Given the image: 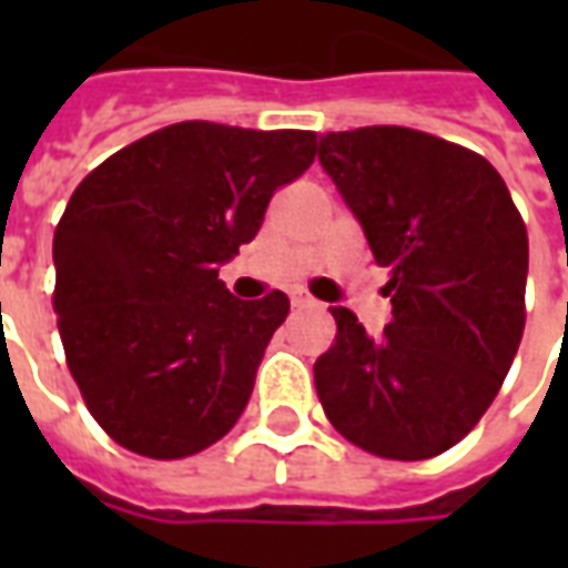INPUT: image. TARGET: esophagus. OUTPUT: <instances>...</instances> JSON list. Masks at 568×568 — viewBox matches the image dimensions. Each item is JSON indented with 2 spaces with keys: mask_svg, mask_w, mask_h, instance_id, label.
<instances>
[{
  "mask_svg": "<svg viewBox=\"0 0 568 568\" xmlns=\"http://www.w3.org/2000/svg\"><path fill=\"white\" fill-rule=\"evenodd\" d=\"M292 307H316V297H310L307 292H292Z\"/></svg>",
  "mask_w": 568,
  "mask_h": 568,
  "instance_id": "esophagus-1",
  "label": "esophagus"
}]
</instances>
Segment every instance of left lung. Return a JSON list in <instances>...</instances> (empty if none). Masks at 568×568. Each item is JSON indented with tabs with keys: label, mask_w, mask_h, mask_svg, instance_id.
I'll use <instances>...</instances> for the list:
<instances>
[{
	"label": "left lung",
	"mask_w": 568,
	"mask_h": 568,
	"mask_svg": "<svg viewBox=\"0 0 568 568\" xmlns=\"http://www.w3.org/2000/svg\"><path fill=\"white\" fill-rule=\"evenodd\" d=\"M320 161L389 271L393 297L381 337L332 307L337 337L313 365L325 417L383 459L438 456L487 414L517 356L524 219L487 158L423 130L328 133Z\"/></svg>",
	"instance_id": "8db88e82"
}]
</instances>
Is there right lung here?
<instances>
[{"mask_svg":"<svg viewBox=\"0 0 568 568\" xmlns=\"http://www.w3.org/2000/svg\"><path fill=\"white\" fill-rule=\"evenodd\" d=\"M313 158V130L182 121L115 151L72 191L51 301L69 374L121 447L185 459L234 428L288 297L240 301L219 264Z\"/></svg>","mask_w":568,"mask_h":568,"instance_id":"add662e5","label":"right lung"}]
</instances>
